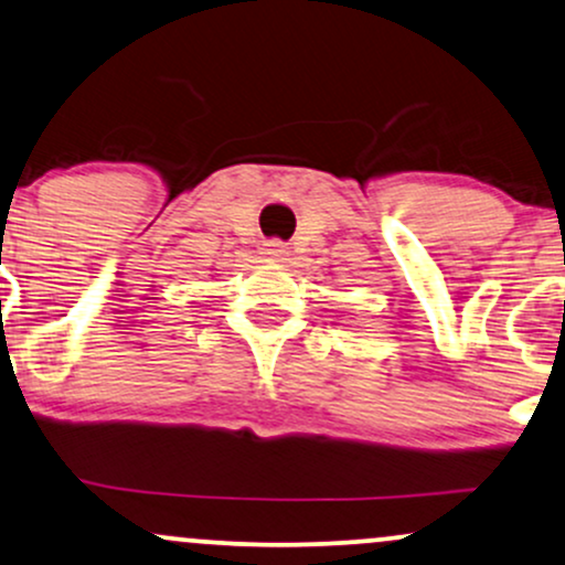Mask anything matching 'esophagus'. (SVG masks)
I'll use <instances>...</instances> for the list:
<instances>
[{"label":"esophagus","mask_w":565,"mask_h":565,"mask_svg":"<svg viewBox=\"0 0 565 565\" xmlns=\"http://www.w3.org/2000/svg\"><path fill=\"white\" fill-rule=\"evenodd\" d=\"M263 257L270 263H284L289 260V247L284 242H265L263 244Z\"/></svg>","instance_id":"34e87169"}]
</instances>
